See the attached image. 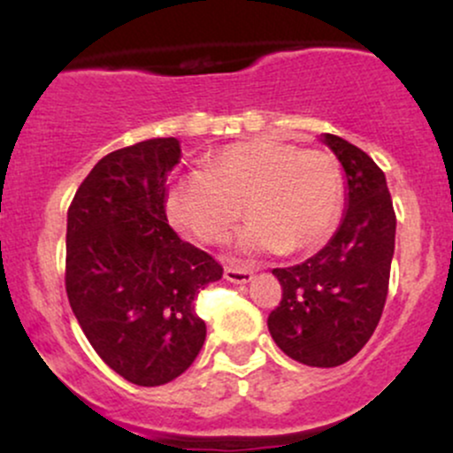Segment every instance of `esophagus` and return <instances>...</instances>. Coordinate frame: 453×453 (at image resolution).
Returning a JSON list of instances; mask_svg holds the SVG:
<instances>
[{
	"instance_id": "1",
	"label": "esophagus",
	"mask_w": 453,
	"mask_h": 453,
	"mask_svg": "<svg viewBox=\"0 0 453 453\" xmlns=\"http://www.w3.org/2000/svg\"><path fill=\"white\" fill-rule=\"evenodd\" d=\"M223 277H226L227 280H232V283H249V280L253 279V270L227 266L226 273H223Z\"/></svg>"
}]
</instances>
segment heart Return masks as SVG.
<instances>
[{
    "label": "heart",
    "instance_id": "b5f03b06",
    "mask_svg": "<svg viewBox=\"0 0 453 453\" xmlns=\"http://www.w3.org/2000/svg\"><path fill=\"white\" fill-rule=\"evenodd\" d=\"M242 206L251 226L238 241L241 253L315 251L341 221L339 161L324 149L257 138L219 150L165 194L170 223L204 244L226 242Z\"/></svg>",
    "mask_w": 453,
    "mask_h": 453
}]
</instances>
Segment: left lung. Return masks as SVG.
Instances as JSON below:
<instances>
[{"instance_id": "obj_1", "label": "left lung", "mask_w": 453, "mask_h": 453, "mask_svg": "<svg viewBox=\"0 0 453 453\" xmlns=\"http://www.w3.org/2000/svg\"><path fill=\"white\" fill-rule=\"evenodd\" d=\"M319 140L345 173V212L321 251L303 264L273 270L283 298L268 317V330L292 360L332 368L351 360L381 319L396 215L386 174L375 161L334 134Z\"/></svg>"}]
</instances>
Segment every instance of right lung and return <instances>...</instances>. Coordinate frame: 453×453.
<instances>
[{"mask_svg": "<svg viewBox=\"0 0 453 453\" xmlns=\"http://www.w3.org/2000/svg\"><path fill=\"white\" fill-rule=\"evenodd\" d=\"M176 138L108 153L78 187L65 234V292L87 341L117 375L164 386L196 360L206 324L196 298L223 268L165 217Z\"/></svg>", "mask_w": 453, "mask_h": 453, "instance_id": "obj_1", "label": "right lung"}]
</instances>
